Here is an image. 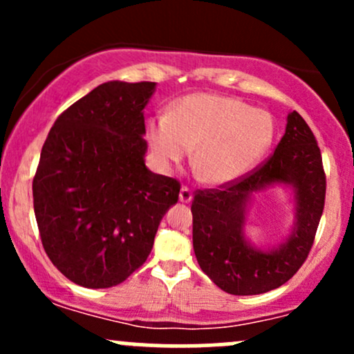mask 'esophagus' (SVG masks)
<instances>
[{
	"instance_id": "1",
	"label": "esophagus",
	"mask_w": 354,
	"mask_h": 354,
	"mask_svg": "<svg viewBox=\"0 0 354 354\" xmlns=\"http://www.w3.org/2000/svg\"><path fill=\"white\" fill-rule=\"evenodd\" d=\"M191 200H193V193H191V188L183 185L181 189H180V201L181 203H189Z\"/></svg>"
}]
</instances>
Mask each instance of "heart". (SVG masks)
I'll use <instances>...</instances> for the list:
<instances>
[{"mask_svg":"<svg viewBox=\"0 0 354 354\" xmlns=\"http://www.w3.org/2000/svg\"><path fill=\"white\" fill-rule=\"evenodd\" d=\"M273 136L270 113L209 93L185 96L169 115L154 116L148 123V140L158 163H180L194 148V171L209 185L245 176L268 151Z\"/></svg>","mask_w":354,"mask_h":354,"instance_id":"b5f03b06","label":"heart"}]
</instances>
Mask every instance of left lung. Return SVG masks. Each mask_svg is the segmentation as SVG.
Listing matches in <instances>:
<instances>
[{"label": "left lung", "mask_w": 354, "mask_h": 354, "mask_svg": "<svg viewBox=\"0 0 354 354\" xmlns=\"http://www.w3.org/2000/svg\"><path fill=\"white\" fill-rule=\"evenodd\" d=\"M273 182L297 189V228L274 252L253 250L242 236L245 203L254 190ZM326 196V174L318 141L299 113L288 115L286 133L268 160L238 180L194 191L193 248L203 273L223 291L259 295L291 279L315 243Z\"/></svg>", "instance_id": "8db88e82"}]
</instances>
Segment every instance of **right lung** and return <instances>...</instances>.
<instances>
[{"label": "right lung", "instance_id": "obj_1", "mask_svg": "<svg viewBox=\"0 0 354 354\" xmlns=\"http://www.w3.org/2000/svg\"><path fill=\"white\" fill-rule=\"evenodd\" d=\"M154 83L108 81L56 118L33 178L48 258L73 283L111 288L151 253L180 181L146 168L143 109Z\"/></svg>", "mask_w": 354, "mask_h": 354}]
</instances>
